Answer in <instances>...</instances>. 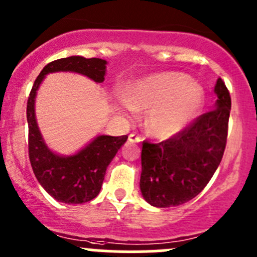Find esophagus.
Masks as SVG:
<instances>
[{
  "label": "esophagus",
  "mask_w": 257,
  "mask_h": 257,
  "mask_svg": "<svg viewBox=\"0 0 257 257\" xmlns=\"http://www.w3.org/2000/svg\"><path fill=\"white\" fill-rule=\"evenodd\" d=\"M128 142H129V143H139V142H142V137H139V136H137V134L132 133V134H129Z\"/></svg>",
  "instance_id": "esophagus-1"
}]
</instances>
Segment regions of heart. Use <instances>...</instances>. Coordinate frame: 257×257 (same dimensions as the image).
Listing matches in <instances>:
<instances>
[{
  "label": "heart",
  "mask_w": 257,
  "mask_h": 257,
  "mask_svg": "<svg viewBox=\"0 0 257 257\" xmlns=\"http://www.w3.org/2000/svg\"><path fill=\"white\" fill-rule=\"evenodd\" d=\"M125 99L121 108L126 113L149 109L150 133L165 139L183 131L198 115L204 104V89L186 74L165 72L133 83Z\"/></svg>",
  "instance_id": "heart-1"
}]
</instances>
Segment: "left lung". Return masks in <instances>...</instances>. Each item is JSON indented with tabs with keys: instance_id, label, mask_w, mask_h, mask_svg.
Instances as JSON below:
<instances>
[{
	"instance_id": "left-lung-1",
	"label": "left lung",
	"mask_w": 257,
	"mask_h": 257,
	"mask_svg": "<svg viewBox=\"0 0 257 257\" xmlns=\"http://www.w3.org/2000/svg\"><path fill=\"white\" fill-rule=\"evenodd\" d=\"M214 92V109L168 141L143 143L139 185L150 205L170 208L191 200L216 172L226 145L231 98L221 78Z\"/></svg>"
}]
</instances>
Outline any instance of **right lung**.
Masks as SVG:
<instances>
[{"label":"right lung","mask_w":257,"mask_h":257,"mask_svg":"<svg viewBox=\"0 0 257 257\" xmlns=\"http://www.w3.org/2000/svg\"><path fill=\"white\" fill-rule=\"evenodd\" d=\"M107 61L72 56L48 63L35 80L27 102L28 155L42 188L59 203L84 204L99 194L108 165L128 136H98L73 155H59L46 144L35 113L37 90L45 77L56 72H74L95 83L104 80Z\"/></svg>","instance_id":"right-lung-1"}]
</instances>
